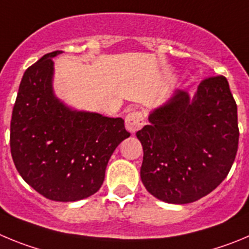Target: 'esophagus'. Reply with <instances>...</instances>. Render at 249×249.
Segmentation results:
<instances>
[{"label":"esophagus","instance_id":"34e87169","mask_svg":"<svg viewBox=\"0 0 249 249\" xmlns=\"http://www.w3.org/2000/svg\"><path fill=\"white\" fill-rule=\"evenodd\" d=\"M144 124V114L140 110L130 111L126 115V118H125V126H126L127 131H130L131 134L136 133L138 130H140Z\"/></svg>","mask_w":249,"mask_h":249}]
</instances>
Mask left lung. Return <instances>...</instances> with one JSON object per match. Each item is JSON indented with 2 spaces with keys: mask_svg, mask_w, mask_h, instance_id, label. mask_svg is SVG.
<instances>
[{
  "mask_svg": "<svg viewBox=\"0 0 249 249\" xmlns=\"http://www.w3.org/2000/svg\"><path fill=\"white\" fill-rule=\"evenodd\" d=\"M136 133L144 150L141 181L167 203L195 202L226 178L238 149L237 104L223 75L200 83L192 99L175 90Z\"/></svg>",
  "mask_w": 249,
  "mask_h": 249,
  "instance_id": "obj_1",
  "label": "left lung"
}]
</instances>
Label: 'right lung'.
I'll list each match as a JSON object with an SVG mask.
<instances>
[{"instance_id": "add662e5", "label": "right lung", "mask_w": 249, "mask_h": 249, "mask_svg": "<svg viewBox=\"0 0 249 249\" xmlns=\"http://www.w3.org/2000/svg\"><path fill=\"white\" fill-rule=\"evenodd\" d=\"M27 68L11 119L13 162L31 187L52 201L71 202L94 195L111 154L129 138L122 118L71 110L53 93V57Z\"/></svg>"}]
</instances>
